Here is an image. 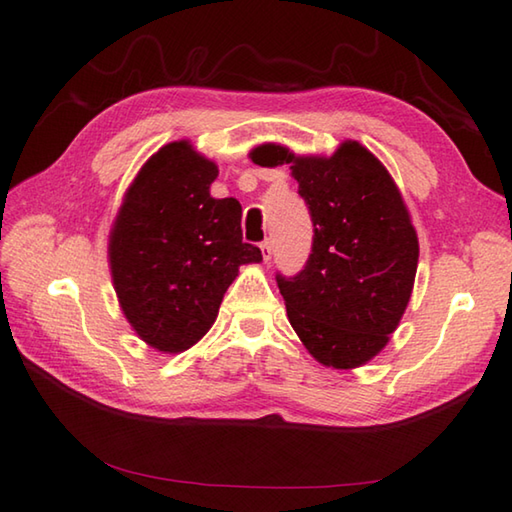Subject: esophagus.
<instances>
[{
  "label": "esophagus",
  "instance_id": "obj_1",
  "mask_svg": "<svg viewBox=\"0 0 512 512\" xmlns=\"http://www.w3.org/2000/svg\"><path fill=\"white\" fill-rule=\"evenodd\" d=\"M259 248H262V257H264V262H270V257H273V244H270L268 239H266V242H264L262 246H259Z\"/></svg>",
  "mask_w": 512,
  "mask_h": 512
}]
</instances>
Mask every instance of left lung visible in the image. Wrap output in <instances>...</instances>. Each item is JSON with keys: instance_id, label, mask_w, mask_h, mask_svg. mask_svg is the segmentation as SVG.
<instances>
[{"instance_id": "left-lung-1", "label": "left lung", "mask_w": 512, "mask_h": 512, "mask_svg": "<svg viewBox=\"0 0 512 512\" xmlns=\"http://www.w3.org/2000/svg\"><path fill=\"white\" fill-rule=\"evenodd\" d=\"M248 158L290 165L312 217L306 268L277 275L292 330L325 367L369 363L396 332L418 270V235L394 178L356 140H343L332 156L264 143Z\"/></svg>"}]
</instances>
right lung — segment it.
<instances>
[{"mask_svg":"<svg viewBox=\"0 0 512 512\" xmlns=\"http://www.w3.org/2000/svg\"><path fill=\"white\" fill-rule=\"evenodd\" d=\"M217 165L189 140L151 156L118 209L107 259L127 323L149 347L180 354L211 330L224 292L262 250L242 242V206L215 200Z\"/></svg>","mask_w":512,"mask_h":512,"instance_id":"1","label":"right lung"}]
</instances>
